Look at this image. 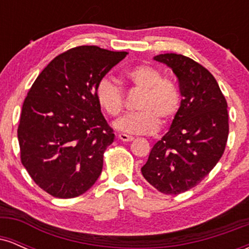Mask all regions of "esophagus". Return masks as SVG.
<instances>
[{
    "label": "esophagus",
    "mask_w": 249,
    "mask_h": 249,
    "mask_svg": "<svg viewBox=\"0 0 249 249\" xmlns=\"http://www.w3.org/2000/svg\"><path fill=\"white\" fill-rule=\"evenodd\" d=\"M118 139L122 142H131V141H133V137L128 136V134H126V133H119Z\"/></svg>",
    "instance_id": "1"
}]
</instances>
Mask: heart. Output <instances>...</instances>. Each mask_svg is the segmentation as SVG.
<instances>
[{
  "mask_svg": "<svg viewBox=\"0 0 249 249\" xmlns=\"http://www.w3.org/2000/svg\"><path fill=\"white\" fill-rule=\"evenodd\" d=\"M125 81L133 89L142 90L137 102L139 111L127 113L115 126L132 134H151L178 115L181 93L177 83L162 77L161 71L148 64H138L125 72ZM96 98L103 110L111 117H119L125 107V95L121 87L107 77L96 84Z\"/></svg>",
  "mask_w": 249,
  "mask_h": 249,
  "instance_id": "heart-1",
  "label": "heart"
}]
</instances>
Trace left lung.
<instances>
[{
    "label": "left lung",
    "instance_id": "obj_1",
    "mask_svg": "<svg viewBox=\"0 0 249 249\" xmlns=\"http://www.w3.org/2000/svg\"><path fill=\"white\" fill-rule=\"evenodd\" d=\"M154 59L176 73L182 99L142 173L159 192L177 196L204 180L224 154L230 131L227 102L212 73L190 57L161 53Z\"/></svg>",
    "mask_w": 249,
    "mask_h": 249
}]
</instances>
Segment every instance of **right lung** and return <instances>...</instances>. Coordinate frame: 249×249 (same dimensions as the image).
<instances>
[{
	"label": "right lung",
	"mask_w": 249,
	"mask_h": 249,
	"mask_svg": "<svg viewBox=\"0 0 249 249\" xmlns=\"http://www.w3.org/2000/svg\"><path fill=\"white\" fill-rule=\"evenodd\" d=\"M126 55L96 45L72 48L56 56L28 91L17 128L21 162L50 196L76 198L101 176L115 133L95 89Z\"/></svg>",
	"instance_id": "right-lung-1"
}]
</instances>
